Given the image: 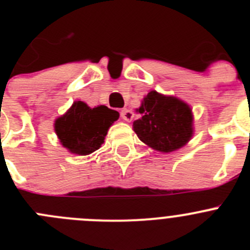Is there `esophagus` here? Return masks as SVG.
<instances>
[{
  "label": "esophagus",
  "instance_id": "1",
  "mask_svg": "<svg viewBox=\"0 0 250 250\" xmlns=\"http://www.w3.org/2000/svg\"><path fill=\"white\" fill-rule=\"evenodd\" d=\"M120 115H121V119H123L124 121H126V123H130V121L132 120V118H134V114H132V111H130V110H127V109L121 110Z\"/></svg>",
  "mask_w": 250,
  "mask_h": 250
}]
</instances>
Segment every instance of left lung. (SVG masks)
I'll use <instances>...</instances> for the list:
<instances>
[{
  "mask_svg": "<svg viewBox=\"0 0 250 250\" xmlns=\"http://www.w3.org/2000/svg\"><path fill=\"white\" fill-rule=\"evenodd\" d=\"M136 112L140 118L134 121L132 129L145 145L156 151H175L193 138V110L179 98L152 90Z\"/></svg>",
  "mask_w": 250,
  "mask_h": 250,
  "instance_id": "1",
  "label": "left lung"
}]
</instances>
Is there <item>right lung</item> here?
Listing matches in <instances>:
<instances>
[{"label": "right lung", "mask_w": 250, "mask_h": 250, "mask_svg": "<svg viewBox=\"0 0 250 250\" xmlns=\"http://www.w3.org/2000/svg\"><path fill=\"white\" fill-rule=\"evenodd\" d=\"M119 116L118 111L107 106L90 107L83 101H75L55 120V132L61 145L71 154L89 155L100 149L110 126Z\"/></svg>", "instance_id": "right-lung-1"}]
</instances>
